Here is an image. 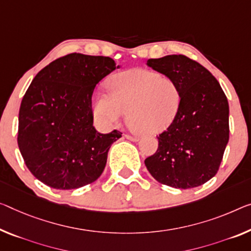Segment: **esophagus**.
<instances>
[{
    "label": "esophagus",
    "mask_w": 251,
    "mask_h": 251,
    "mask_svg": "<svg viewBox=\"0 0 251 251\" xmlns=\"http://www.w3.org/2000/svg\"><path fill=\"white\" fill-rule=\"evenodd\" d=\"M128 140H131V141H138L139 138L138 137H134V136H130V134H126L125 136Z\"/></svg>",
    "instance_id": "1"
}]
</instances>
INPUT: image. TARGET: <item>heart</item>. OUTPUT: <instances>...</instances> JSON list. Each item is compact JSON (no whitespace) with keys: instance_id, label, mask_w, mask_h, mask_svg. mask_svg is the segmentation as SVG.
<instances>
[{"instance_id":"heart-1","label":"heart","mask_w":251,"mask_h":251,"mask_svg":"<svg viewBox=\"0 0 251 251\" xmlns=\"http://www.w3.org/2000/svg\"><path fill=\"white\" fill-rule=\"evenodd\" d=\"M106 93L94 98L93 111L103 125H113L126 112L130 128L145 134H156L172 125L183 101L174 77L150 69H130L107 80Z\"/></svg>"}]
</instances>
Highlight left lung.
I'll use <instances>...</instances> for the list:
<instances>
[{
    "instance_id": "1",
    "label": "left lung",
    "mask_w": 251,
    "mask_h": 251,
    "mask_svg": "<svg viewBox=\"0 0 251 251\" xmlns=\"http://www.w3.org/2000/svg\"><path fill=\"white\" fill-rule=\"evenodd\" d=\"M147 65L174 77L183 101L175 120L157 137L158 149L146 158V167L164 185L200 186L218 173L229 141L226 96L205 67L184 55L148 59Z\"/></svg>"
}]
</instances>
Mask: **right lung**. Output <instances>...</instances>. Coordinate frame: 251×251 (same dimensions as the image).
<instances>
[{
	"instance_id": "1",
	"label": "right lung",
	"mask_w": 251,
	"mask_h": 251,
	"mask_svg": "<svg viewBox=\"0 0 251 251\" xmlns=\"http://www.w3.org/2000/svg\"><path fill=\"white\" fill-rule=\"evenodd\" d=\"M115 68L110 57L74 52L51 61L33 78L19 111L18 146L40 182L75 190L101 176L111 145L122 132L95 130L92 95Z\"/></svg>"
}]
</instances>
